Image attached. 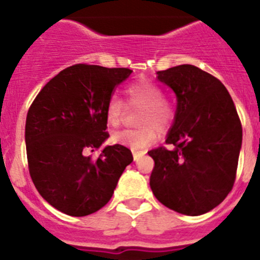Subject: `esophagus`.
I'll return each instance as SVG.
<instances>
[{
    "label": "esophagus",
    "mask_w": 260,
    "mask_h": 260,
    "mask_svg": "<svg viewBox=\"0 0 260 260\" xmlns=\"http://www.w3.org/2000/svg\"><path fill=\"white\" fill-rule=\"evenodd\" d=\"M146 155V151H138V150H133V156H134V160L138 161L142 156Z\"/></svg>",
    "instance_id": "1"
}]
</instances>
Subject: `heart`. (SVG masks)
Wrapping results in <instances>:
<instances>
[{
  "label": "heart",
  "mask_w": 260,
  "mask_h": 260,
  "mask_svg": "<svg viewBox=\"0 0 260 260\" xmlns=\"http://www.w3.org/2000/svg\"><path fill=\"white\" fill-rule=\"evenodd\" d=\"M126 104L132 108H141L137 123L141 127L123 130L113 134L112 141L116 144L130 147L132 150H144L152 146L158 137V128L165 132L173 122L176 109L164 91L157 83L148 79H141L127 84L123 89ZM126 112L125 103L117 95H110L105 105V118L110 126L122 122Z\"/></svg>",
  "instance_id": "heart-1"
}]
</instances>
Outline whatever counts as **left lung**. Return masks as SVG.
Returning <instances> with one entry per match:
<instances>
[{"mask_svg":"<svg viewBox=\"0 0 260 260\" xmlns=\"http://www.w3.org/2000/svg\"><path fill=\"white\" fill-rule=\"evenodd\" d=\"M177 96L174 122L165 143L148 151L155 167L150 186L165 207L198 216L213 210L231 192L237 173L242 126L228 89L192 65L157 71Z\"/></svg>","mask_w":260,"mask_h":260,"instance_id":"8db88e82","label":"left lung"}]
</instances>
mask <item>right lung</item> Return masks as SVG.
<instances>
[{"label":"right lung","mask_w":260,"mask_h":260,"mask_svg":"<svg viewBox=\"0 0 260 260\" xmlns=\"http://www.w3.org/2000/svg\"><path fill=\"white\" fill-rule=\"evenodd\" d=\"M133 70L78 63L48 82L26 119L29 176L39 194L56 210L87 216L110 201L119 177L133 161L121 144L107 146L105 105Z\"/></svg>","instance_id":"add662e5"}]
</instances>
